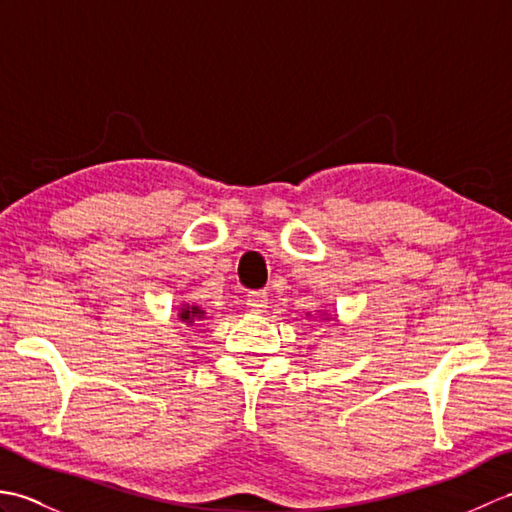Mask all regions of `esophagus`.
<instances>
[{
    "label": "esophagus",
    "mask_w": 512,
    "mask_h": 512,
    "mask_svg": "<svg viewBox=\"0 0 512 512\" xmlns=\"http://www.w3.org/2000/svg\"><path fill=\"white\" fill-rule=\"evenodd\" d=\"M246 306L253 312H264L268 308V295L264 290H253L246 295Z\"/></svg>",
    "instance_id": "esophagus-1"
}]
</instances>
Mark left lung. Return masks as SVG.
<instances>
[{"label": "left lung", "mask_w": 512, "mask_h": 512, "mask_svg": "<svg viewBox=\"0 0 512 512\" xmlns=\"http://www.w3.org/2000/svg\"><path fill=\"white\" fill-rule=\"evenodd\" d=\"M321 317H328V312H321Z\"/></svg>", "instance_id": "1"}]
</instances>
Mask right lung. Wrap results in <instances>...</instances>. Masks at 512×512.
Wrapping results in <instances>:
<instances>
[{
    "instance_id": "obj_1",
    "label": "right lung",
    "mask_w": 512,
    "mask_h": 512,
    "mask_svg": "<svg viewBox=\"0 0 512 512\" xmlns=\"http://www.w3.org/2000/svg\"><path fill=\"white\" fill-rule=\"evenodd\" d=\"M202 319H206V310L200 308L198 303H193V306H189V303H182L180 312H178V321L180 323L193 325L195 321H202Z\"/></svg>"
}]
</instances>
